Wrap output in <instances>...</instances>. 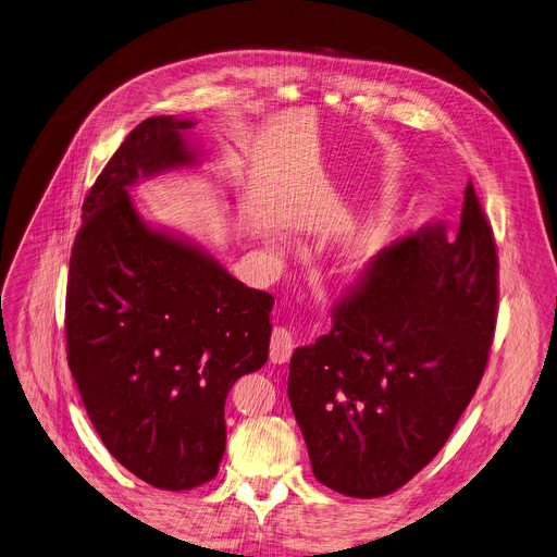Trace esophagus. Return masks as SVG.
Returning a JSON list of instances; mask_svg holds the SVG:
<instances>
[{
    "label": "esophagus",
    "mask_w": 557,
    "mask_h": 557,
    "mask_svg": "<svg viewBox=\"0 0 557 557\" xmlns=\"http://www.w3.org/2000/svg\"><path fill=\"white\" fill-rule=\"evenodd\" d=\"M290 352H293V335L286 329L275 326L273 335H271V346H269L271 362L284 364L290 360Z\"/></svg>",
    "instance_id": "34e87169"
}]
</instances>
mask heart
Masks as SVG:
<instances>
[{"label":"heart","instance_id":"1","mask_svg":"<svg viewBox=\"0 0 557 557\" xmlns=\"http://www.w3.org/2000/svg\"><path fill=\"white\" fill-rule=\"evenodd\" d=\"M382 250H384L382 233H367V235H362L360 239H356L344 250L342 271L350 280L367 277L373 271V267L377 264Z\"/></svg>","mask_w":557,"mask_h":557}]
</instances>
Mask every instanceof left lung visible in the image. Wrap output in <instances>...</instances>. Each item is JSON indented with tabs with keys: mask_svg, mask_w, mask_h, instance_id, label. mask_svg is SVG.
Wrapping results in <instances>:
<instances>
[{
	"mask_svg": "<svg viewBox=\"0 0 557 557\" xmlns=\"http://www.w3.org/2000/svg\"><path fill=\"white\" fill-rule=\"evenodd\" d=\"M497 320V252L469 182L460 226L388 246L333 307V329L295 348L288 399L313 475L382 497L420 473L484 375Z\"/></svg>",
	"mask_w": 557,
	"mask_h": 557,
	"instance_id": "8db88e82",
	"label": "left lung"
}]
</instances>
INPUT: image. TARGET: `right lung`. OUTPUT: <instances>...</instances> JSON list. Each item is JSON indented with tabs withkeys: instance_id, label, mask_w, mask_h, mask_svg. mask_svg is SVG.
I'll use <instances>...</instances> for the list:
<instances>
[{
	"instance_id": "1",
	"label": "right lung",
	"mask_w": 557,
	"mask_h": 557,
	"mask_svg": "<svg viewBox=\"0 0 557 557\" xmlns=\"http://www.w3.org/2000/svg\"><path fill=\"white\" fill-rule=\"evenodd\" d=\"M171 115L135 126L82 207L66 288V352L113 458L164 491L218 475L231 386L269 360L273 295L235 280L190 239L153 228L131 188L195 166Z\"/></svg>"
}]
</instances>
